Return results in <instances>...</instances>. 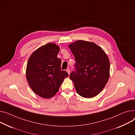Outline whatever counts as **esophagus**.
<instances>
[{"mask_svg":"<svg viewBox=\"0 0 135 135\" xmlns=\"http://www.w3.org/2000/svg\"><path fill=\"white\" fill-rule=\"evenodd\" d=\"M66 71H67V72L68 73V74L69 75V74H70V69H67Z\"/></svg>","mask_w":135,"mask_h":135,"instance_id":"esophagus-1","label":"esophagus"}]
</instances>
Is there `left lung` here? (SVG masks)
<instances>
[{"label":"left lung","instance_id":"8db88e82","mask_svg":"<svg viewBox=\"0 0 135 135\" xmlns=\"http://www.w3.org/2000/svg\"><path fill=\"white\" fill-rule=\"evenodd\" d=\"M75 60V70L70 74L77 93L91 98L104 89L110 76V61L103 49L93 42L83 40L69 45Z\"/></svg>","mask_w":135,"mask_h":135}]
</instances>
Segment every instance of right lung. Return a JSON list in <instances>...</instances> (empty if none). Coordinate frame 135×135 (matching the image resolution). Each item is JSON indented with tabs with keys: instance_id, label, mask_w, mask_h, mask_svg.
I'll return each mask as SVG.
<instances>
[{
	"instance_id": "obj_1",
	"label": "right lung",
	"mask_w": 135,
	"mask_h": 135,
	"mask_svg": "<svg viewBox=\"0 0 135 135\" xmlns=\"http://www.w3.org/2000/svg\"><path fill=\"white\" fill-rule=\"evenodd\" d=\"M60 47L49 43L38 48L30 55L26 69V78L33 92L43 98H50L59 91L67 71L61 70L57 58Z\"/></svg>"
}]
</instances>
